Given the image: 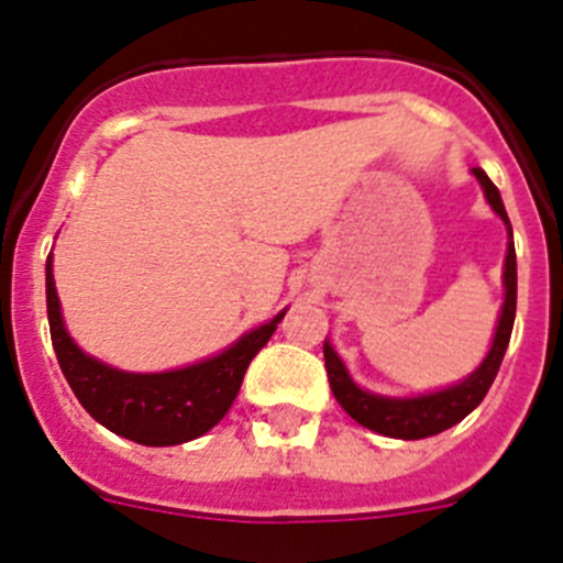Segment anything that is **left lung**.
<instances>
[{"label": "left lung", "mask_w": 563, "mask_h": 563, "mask_svg": "<svg viewBox=\"0 0 563 563\" xmlns=\"http://www.w3.org/2000/svg\"><path fill=\"white\" fill-rule=\"evenodd\" d=\"M474 176L479 179L485 190V199L494 207V212L505 221L510 232L508 241V255H505V302L503 313H499V325H496L494 344H490L488 356L483 358L474 373L468 378H463L454 387H445L440 393L418 395V398H387V395L367 393V389L358 387L347 369H344L342 358L336 356L331 344L325 342V369H328V382H331L333 398L342 404V409L351 415L356 423L373 429L378 434H387V438L398 440H420V438H432V434L445 432L452 429L454 423L465 418L471 409H477L479 401L485 398V393L494 384L496 373H499V364H503L505 351H508L510 331H514V319H516V250H514V230H510L508 212H505L503 196L496 190L494 181L485 176L483 168H474Z\"/></svg>", "instance_id": "obj_1"}]
</instances>
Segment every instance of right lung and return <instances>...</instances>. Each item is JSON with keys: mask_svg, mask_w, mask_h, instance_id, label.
Wrapping results in <instances>:
<instances>
[{"mask_svg": "<svg viewBox=\"0 0 563 563\" xmlns=\"http://www.w3.org/2000/svg\"><path fill=\"white\" fill-rule=\"evenodd\" d=\"M286 311L244 333L224 353L168 373H125L86 356L64 328L55 294L53 257H47V319L60 373L80 407L120 438L143 445H176L210 432L235 401L244 373L277 331Z\"/></svg>", "mask_w": 563, "mask_h": 563, "instance_id": "1", "label": "right lung"}]
</instances>
